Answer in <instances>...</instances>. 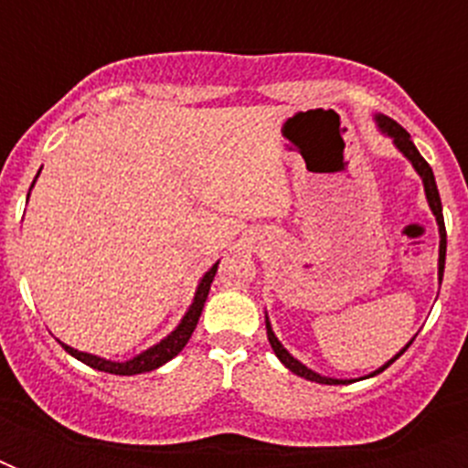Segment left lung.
<instances>
[{
  "label": "left lung",
  "instance_id": "8db88e82",
  "mask_svg": "<svg viewBox=\"0 0 468 468\" xmlns=\"http://www.w3.org/2000/svg\"><path fill=\"white\" fill-rule=\"evenodd\" d=\"M378 121V128L384 131L386 135H391L393 143H396V148L403 153V155L408 157V160L413 162L415 172L422 176V184H425V197H428V204L430 208H432V213H435L437 218V226H440V284H442V274H444V257H447V230H444V218H442V201H440V191H437V184H435V175H432V167H430L428 162H425V157L418 153V148L413 145V141H410V135H408V131L403 126H399L396 121L388 119V116H377ZM267 340H270L271 349H274V355L279 356V362L284 364L286 369L293 371L296 377H303L308 378V381H315V384H347V381H340V378H327V377H320V374H315V371H311L308 367H303V364L299 362V359H293L289 352L284 349V345L277 340V335L271 333V325L270 320H267ZM415 340V337H413ZM413 340L408 342L406 347L400 349L399 355L393 356L391 362H386L381 369H377L371 377H377V374H381L384 369H388L396 359H399L403 352H406L410 345H413Z\"/></svg>",
  "mask_w": 468,
  "mask_h": 468
}]
</instances>
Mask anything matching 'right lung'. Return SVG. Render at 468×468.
Listing matches in <instances>:
<instances>
[{"label":"right lung","mask_w":468,"mask_h":468,"mask_svg":"<svg viewBox=\"0 0 468 468\" xmlns=\"http://www.w3.org/2000/svg\"><path fill=\"white\" fill-rule=\"evenodd\" d=\"M216 270H218V262L213 264L211 270L206 271L204 279H201V284L197 289V296H194V303L186 311V315L182 318V323L176 325V330L172 335H167L165 340L157 342L155 347L145 349L143 355L133 356V359H128V362H112V359H101V356L87 355V352H77V349L68 347V345H62V347L68 349L69 355L84 362L91 369L106 371V374H119V377H133V374H145V371H153L157 367H162L165 362H169L172 356H176L184 349V345L189 342L191 333H194V327H197L198 318H201V311H204L206 296H208V289H211V282L216 277Z\"/></svg>","instance_id":"1"}]
</instances>
